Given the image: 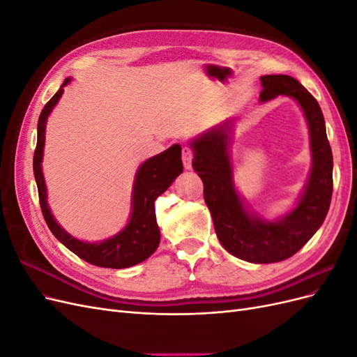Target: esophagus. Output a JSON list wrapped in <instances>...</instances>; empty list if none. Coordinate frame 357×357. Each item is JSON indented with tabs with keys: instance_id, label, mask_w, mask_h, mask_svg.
I'll use <instances>...</instances> for the list:
<instances>
[{
	"instance_id": "obj_1",
	"label": "esophagus",
	"mask_w": 357,
	"mask_h": 357,
	"mask_svg": "<svg viewBox=\"0 0 357 357\" xmlns=\"http://www.w3.org/2000/svg\"><path fill=\"white\" fill-rule=\"evenodd\" d=\"M181 159H183V165H185L186 169L192 168V159H193V152L189 147H183L181 150Z\"/></svg>"
}]
</instances>
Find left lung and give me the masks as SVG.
Instances as JSON below:
<instances>
[{
	"instance_id": "8db88e82",
	"label": "left lung",
	"mask_w": 357,
	"mask_h": 357,
	"mask_svg": "<svg viewBox=\"0 0 357 357\" xmlns=\"http://www.w3.org/2000/svg\"><path fill=\"white\" fill-rule=\"evenodd\" d=\"M261 102L289 96L308 125L311 168L294 208L268 220L250 210L234 181L231 162L232 122L226 121L190 139L193 169L204 183V199L211 213L215 235L235 257L252 264L284 261L304 247L325 220L332 198V150L321 109L304 86L284 74L261 77Z\"/></svg>"
}]
</instances>
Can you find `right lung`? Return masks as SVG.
<instances>
[{"label": "right lung", "mask_w": 357, "mask_h": 357, "mask_svg": "<svg viewBox=\"0 0 357 357\" xmlns=\"http://www.w3.org/2000/svg\"><path fill=\"white\" fill-rule=\"evenodd\" d=\"M67 77L59 91L43 109L37 125V147L34 153V176L38 188V198L43 215L52 234L74 255L83 261L101 268L122 269L134 266L153 255L160 241L159 226L156 223L155 201L162 195L181 172V146L174 144L164 152L146 159L135 172L131 193V214L125 228L102 241L89 243L74 238L56 222L47 202V188L43 176V155H45L47 117L55 109L63 93V88L71 82Z\"/></svg>", "instance_id": "add662e5"}]
</instances>
